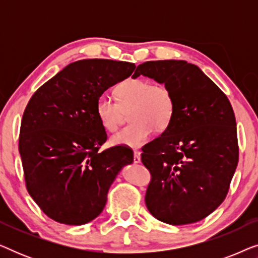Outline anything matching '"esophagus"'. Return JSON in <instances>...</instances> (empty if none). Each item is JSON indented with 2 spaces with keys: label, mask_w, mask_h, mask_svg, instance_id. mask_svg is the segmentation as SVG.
I'll return each mask as SVG.
<instances>
[{
  "label": "esophagus",
  "mask_w": 258,
  "mask_h": 258,
  "mask_svg": "<svg viewBox=\"0 0 258 258\" xmlns=\"http://www.w3.org/2000/svg\"><path fill=\"white\" fill-rule=\"evenodd\" d=\"M141 162V153L135 150L134 151V163H140Z\"/></svg>",
  "instance_id": "1"
}]
</instances>
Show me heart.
<instances>
[{
    "instance_id": "b5f03b06",
    "label": "heart",
    "mask_w": 258,
    "mask_h": 258,
    "mask_svg": "<svg viewBox=\"0 0 258 258\" xmlns=\"http://www.w3.org/2000/svg\"><path fill=\"white\" fill-rule=\"evenodd\" d=\"M117 102L108 95H101L96 103V114L108 132L117 130L123 111H129L132 122L110 139L112 146L140 148L153 133H163L175 116V98L163 83L151 84L143 79H126L115 88Z\"/></svg>"
}]
</instances>
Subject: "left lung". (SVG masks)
<instances>
[{
	"label": "left lung",
	"instance_id": "1",
	"mask_svg": "<svg viewBox=\"0 0 258 258\" xmlns=\"http://www.w3.org/2000/svg\"><path fill=\"white\" fill-rule=\"evenodd\" d=\"M140 75L164 83L175 98L170 126L141 155L151 174L147 208L164 223H195L223 202L237 167L234 110L223 91L186 61L144 62L133 77Z\"/></svg>",
	"mask_w": 258,
	"mask_h": 258
}]
</instances>
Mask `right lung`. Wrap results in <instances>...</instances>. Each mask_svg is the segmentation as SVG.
I'll use <instances>...</instances> for the list:
<instances>
[{
    "instance_id": "obj_1",
    "label": "right lung",
    "mask_w": 258,
    "mask_h": 258,
    "mask_svg": "<svg viewBox=\"0 0 258 258\" xmlns=\"http://www.w3.org/2000/svg\"><path fill=\"white\" fill-rule=\"evenodd\" d=\"M136 66L90 58L70 63L38 88L21 122L19 151L29 195L58 223L93 221L107 203L116 176L134 161L117 146L100 151L107 133L96 114L98 97L128 79Z\"/></svg>"
}]
</instances>
